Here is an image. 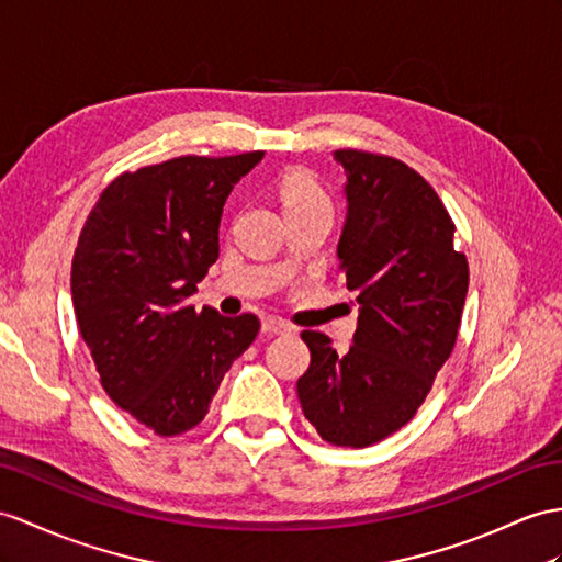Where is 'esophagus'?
<instances>
[{
	"label": "esophagus",
	"instance_id": "esophagus-1",
	"mask_svg": "<svg viewBox=\"0 0 562 562\" xmlns=\"http://www.w3.org/2000/svg\"><path fill=\"white\" fill-rule=\"evenodd\" d=\"M262 331L265 334H293L295 326H291L289 322L277 319V317H265L262 319Z\"/></svg>",
	"mask_w": 562,
	"mask_h": 562
}]
</instances>
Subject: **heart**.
Instances as JSON below:
<instances>
[{"mask_svg": "<svg viewBox=\"0 0 562 562\" xmlns=\"http://www.w3.org/2000/svg\"><path fill=\"white\" fill-rule=\"evenodd\" d=\"M279 198H281L283 214L314 210V207H331V204H328V198L324 195V190L317 186V181L303 171H291L283 176V181L279 186Z\"/></svg>", "mask_w": 562, "mask_h": 562, "instance_id": "1", "label": "heart"}]
</instances>
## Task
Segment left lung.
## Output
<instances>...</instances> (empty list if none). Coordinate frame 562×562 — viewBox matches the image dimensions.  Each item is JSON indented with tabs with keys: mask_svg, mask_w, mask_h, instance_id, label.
Masks as SVG:
<instances>
[{
	"mask_svg": "<svg viewBox=\"0 0 562 562\" xmlns=\"http://www.w3.org/2000/svg\"><path fill=\"white\" fill-rule=\"evenodd\" d=\"M348 202L338 267L358 291L346 355L303 331L310 367L297 379L303 413L324 441L367 448L415 417L453 352L468 295V259L434 188L407 164L338 149Z\"/></svg>",
	"mask_w": 562,
	"mask_h": 562,
	"instance_id": "obj_1",
	"label": "left lung"
}]
</instances>
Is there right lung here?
I'll list each match as a JSON object with an SVG mask.
<instances>
[{
  "instance_id": "1",
  "label": "right lung",
  "mask_w": 562,
  "mask_h": 562,
  "mask_svg": "<svg viewBox=\"0 0 562 562\" xmlns=\"http://www.w3.org/2000/svg\"><path fill=\"white\" fill-rule=\"evenodd\" d=\"M265 153L176 157L121 173L78 238L71 297L109 398L159 436L193 429L259 331L255 314L195 310L231 190Z\"/></svg>"
}]
</instances>
